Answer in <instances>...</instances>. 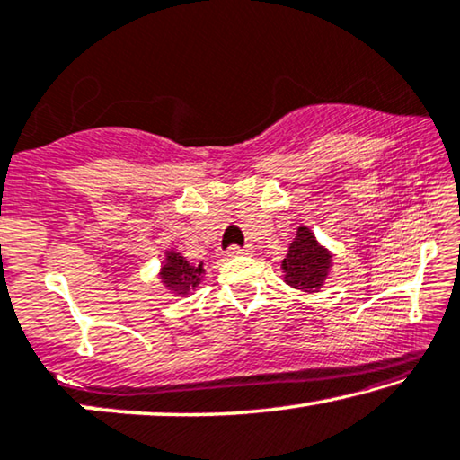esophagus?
<instances>
[{"label":"esophagus","instance_id":"34e87169","mask_svg":"<svg viewBox=\"0 0 460 460\" xmlns=\"http://www.w3.org/2000/svg\"><path fill=\"white\" fill-rule=\"evenodd\" d=\"M252 248H237V245H231V248L227 250V256L235 258V256H242V253H250Z\"/></svg>","mask_w":460,"mask_h":460}]
</instances>
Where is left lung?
Wrapping results in <instances>:
<instances>
[{"mask_svg":"<svg viewBox=\"0 0 460 460\" xmlns=\"http://www.w3.org/2000/svg\"><path fill=\"white\" fill-rule=\"evenodd\" d=\"M332 253L322 245L310 227L299 225L296 239L289 243L287 256L280 262L285 283L293 289L314 293L324 287L331 274Z\"/></svg>","mask_w":460,"mask_h":460,"instance_id":"left-lung-1","label":"left lung"}]
</instances>
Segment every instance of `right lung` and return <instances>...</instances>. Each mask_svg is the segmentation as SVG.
Instances as JSON below:
<instances>
[{
  "label": "right lung",
  "instance_id": "1",
  "mask_svg": "<svg viewBox=\"0 0 460 460\" xmlns=\"http://www.w3.org/2000/svg\"><path fill=\"white\" fill-rule=\"evenodd\" d=\"M207 270H204V262L200 264H190L180 252L175 250H164V258L159 270L161 285L169 293H173L177 297H188L191 291H196V287L200 285V280Z\"/></svg>",
  "mask_w": 460,
  "mask_h": 460
}]
</instances>
